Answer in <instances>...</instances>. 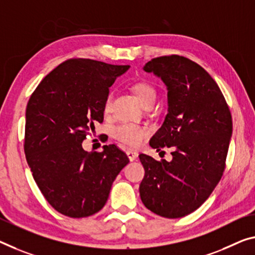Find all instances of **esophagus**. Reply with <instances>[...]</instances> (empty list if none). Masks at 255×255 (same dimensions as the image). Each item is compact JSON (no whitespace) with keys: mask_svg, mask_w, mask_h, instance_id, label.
Segmentation results:
<instances>
[{"mask_svg":"<svg viewBox=\"0 0 255 255\" xmlns=\"http://www.w3.org/2000/svg\"><path fill=\"white\" fill-rule=\"evenodd\" d=\"M127 155H128V159L131 160V162H133V160H135L136 158H138V152L132 150V149L127 150Z\"/></svg>","mask_w":255,"mask_h":255,"instance_id":"esophagus-1","label":"esophagus"}]
</instances>
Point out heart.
<instances>
[{
	"label": "heart",
	"mask_w": 255,
	"mask_h": 255,
	"mask_svg": "<svg viewBox=\"0 0 255 255\" xmlns=\"http://www.w3.org/2000/svg\"><path fill=\"white\" fill-rule=\"evenodd\" d=\"M132 91L134 92L135 97L143 106L148 104L154 105L156 97H157V91L154 85L147 81H138L132 84ZM111 105H112V95L108 93L105 97L103 111L105 114H109L111 112ZM148 131L147 128L140 127V125H135L132 123H122L117 125L113 128L112 134L115 139H117L124 144L131 147H138L143 142L144 139L147 138Z\"/></svg>",
	"instance_id": "obj_1"
}]
</instances>
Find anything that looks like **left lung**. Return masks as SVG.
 <instances>
[{
    "label": "left lung",
    "mask_w": 255,
    "mask_h": 255,
    "mask_svg": "<svg viewBox=\"0 0 255 255\" xmlns=\"http://www.w3.org/2000/svg\"><path fill=\"white\" fill-rule=\"evenodd\" d=\"M143 70L167 88V115L149 144L172 147V160L140 154L143 205L160 217L182 218L197 210L220 181L226 167L233 120L220 88L206 70L182 56L154 58Z\"/></svg>",
    "instance_id": "obj_1"
}]
</instances>
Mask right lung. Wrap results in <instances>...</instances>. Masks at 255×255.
<instances>
[{
  "label": "right lung",
  "mask_w": 255,
  "mask_h": 255,
  "mask_svg": "<svg viewBox=\"0 0 255 255\" xmlns=\"http://www.w3.org/2000/svg\"><path fill=\"white\" fill-rule=\"evenodd\" d=\"M130 66L66 60L43 78L26 108L23 149L49 204L70 218L103 209L117 174L130 162L115 144L85 151L82 142L103 123L105 97Z\"/></svg>",
  "instance_id": "right-lung-1"
}]
</instances>
